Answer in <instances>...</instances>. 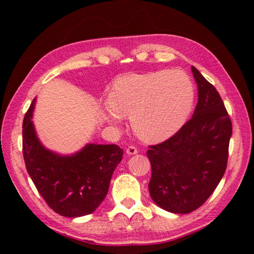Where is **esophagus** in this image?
<instances>
[{
    "label": "esophagus",
    "instance_id": "34e87169",
    "mask_svg": "<svg viewBox=\"0 0 254 254\" xmlns=\"http://www.w3.org/2000/svg\"><path fill=\"white\" fill-rule=\"evenodd\" d=\"M137 151H139V150H137L134 145H130V147L127 148V153L130 154V156H132V154H136Z\"/></svg>",
    "mask_w": 254,
    "mask_h": 254
}]
</instances>
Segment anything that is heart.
<instances>
[{"mask_svg":"<svg viewBox=\"0 0 254 254\" xmlns=\"http://www.w3.org/2000/svg\"><path fill=\"white\" fill-rule=\"evenodd\" d=\"M194 103V84L186 72L159 70L119 78L105 113L115 124L122 117H131L136 134L157 142L168 139L186 123Z\"/></svg>","mask_w":254,"mask_h":254,"instance_id":"heart-1","label":"heart"}]
</instances>
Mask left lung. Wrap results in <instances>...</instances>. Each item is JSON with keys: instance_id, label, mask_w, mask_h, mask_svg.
I'll use <instances>...</instances> for the list:
<instances>
[{"instance_id": "8db88e82", "label": "left lung", "mask_w": 254, "mask_h": 254, "mask_svg": "<svg viewBox=\"0 0 254 254\" xmlns=\"http://www.w3.org/2000/svg\"><path fill=\"white\" fill-rule=\"evenodd\" d=\"M198 103L191 119L173 136L149 145L150 196L159 207L187 214L213 194L225 173L232 122L216 88L191 67Z\"/></svg>"}]
</instances>
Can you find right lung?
I'll use <instances>...</instances> for the list:
<instances>
[{
  "mask_svg": "<svg viewBox=\"0 0 254 254\" xmlns=\"http://www.w3.org/2000/svg\"><path fill=\"white\" fill-rule=\"evenodd\" d=\"M34 101L22 124V151L29 176L49 207L62 216L93 213L109 191L123 150L117 144L91 143L70 157L49 151L38 140L31 121Z\"/></svg>",
  "mask_w": 254,
  "mask_h": 254,
  "instance_id": "obj_1",
  "label": "right lung"
}]
</instances>
